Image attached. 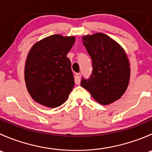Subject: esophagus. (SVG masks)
Masks as SVG:
<instances>
[{"label":"esophagus","mask_w":152,"mask_h":152,"mask_svg":"<svg viewBox=\"0 0 152 152\" xmlns=\"http://www.w3.org/2000/svg\"><path fill=\"white\" fill-rule=\"evenodd\" d=\"M81 76H82V74L79 73H76V74H75V83H76V85H79V84H80Z\"/></svg>","instance_id":"esophagus-1"}]
</instances>
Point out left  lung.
<instances>
[{
  "label": "left lung",
  "instance_id": "8db88e82",
  "mask_svg": "<svg viewBox=\"0 0 152 152\" xmlns=\"http://www.w3.org/2000/svg\"><path fill=\"white\" fill-rule=\"evenodd\" d=\"M82 42L93 69L90 79L82 78L81 85L101 104L113 103L124 94L129 82L130 64L125 50L103 33L83 36Z\"/></svg>",
  "mask_w": 152,
  "mask_h": 152
}]
</instances>
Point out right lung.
I'll list each match as a JSON object with an SVG mask.
<instances>
[{"label":"right lung","mask_w":152,"mask_h":152,"mask_svg":"<svg viewBox=\"0 0 152 152\" xmlns=\"http://www.w3.org/2000/svg\"><path fill=\"white\" fill-rule=\"evenodd\" d=\"M74 42V36L54 34L31 48L26 62L25 82L31 97L41 105L59 107L73 90L74 78L67 54Z\"/></svg>","instance_id":"1"}]
</instances>
